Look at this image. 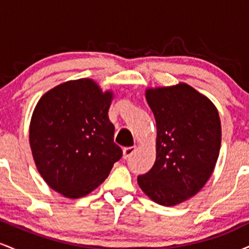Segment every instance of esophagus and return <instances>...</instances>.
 <instances>
[{"label": "esophagus", "instance_id": "34e87169", "mask_svg": "<svg viewBox=\"0 0 249 249\" xmlns=\"http://www.w3.org/2000/svg\"><path fill=\"white\" fill-rule=\"evenodd\" d=\"M136 146H128V147H125L124 150H123V157H124V159H127L130 158L132 154L136 152Z\"/></svg>", "mask_w": 249, "mask_h": 249}]
</instances>
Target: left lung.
<instances>
[{
    "label": "left lung",
    "instance_id": "8db88e82",
    "mask_svg": "<svg viewBox=\"0 0 249 249\" xmlns=\"http://www.w3.org/2000/svg\"><path fill=\"white\" fill-rule=\"evenodd\" d=\"M145 96L156 118L157 158L137 181L154 202L176 206L212 176L221 145L218 108L186 83L148 88Z\"/></svg>",
    "mask_w": 249,
    "mask_h": 249
}]
</instances>
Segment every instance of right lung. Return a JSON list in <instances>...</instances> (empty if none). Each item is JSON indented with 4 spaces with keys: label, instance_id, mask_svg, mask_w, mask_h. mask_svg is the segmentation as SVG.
<instances>
[{
    "label": "right lung",
    "instance_id": "add662e5",
    "mask_svg": "<svg viewBox=\"0 0 249 249\" xmlns=\"http://www.w3.org/2000/svg\"><path fill=\"white\" fill-rule=\"evenodd\" d=\"M112 99L111 90L81 78L53 88L36 104L29 128L34 160L44 181L67 198L92 192L121 159L107 116Z\"/></svg>",
    "mask_w": 249,
    "mask_h": 249
}]
</instances>
